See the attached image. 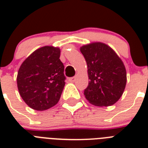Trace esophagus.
Masks as SVG:
<instances>
[{"mask_svg":"<svg viewBox=\"0 0 148 148\" xmlns=\"http://www.w3.org/2000/svg\"><path fill=\"white\" fill-rule=\"evenodd\" d=\"M69 81L70 82H74L75 81V80H76V77H70L69 79Z\"/></svg>","mask_w":148,"mask_h":148,"instance_id":"obj_1","label":"esophagus"}]
</instances>
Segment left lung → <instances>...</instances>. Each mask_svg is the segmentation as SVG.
<instances>
[{"label":"left lung","mask_w":148,"mask_h":148,"mask_svg":"<svg viewBox=\"0 0 148 148\" xmlns=\"http://www.w3.org/2000/svg\"><path fill=\"white\" fill-rule=\"evenodd\" d=\"M88 66V88L84 91L93 105L108 107L114 104L123 95L127 73L121 59L106 44L94 42L81 47Z\"/></svg>","instance_id":"left-lung-1"}]
</instances>
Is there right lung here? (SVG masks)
<instances>
[{
  "mask_svg": "<svg viewBox=\"0 0 148 148\" xmlns=\"http://www.w3.org/2000/svg\"><path fill=\"white\" fill-rule=\"evenodd\" d=\"M60 54L59 47H40L24 60L18 70L19 94L34 110H47L60 100L65 85L64 66Z\"/></svg>",
  "mask_w": 148,
  "mask_h": 148,
  "instance_id": "add662e5",
  "label": "right lung"
}]
</instances>
